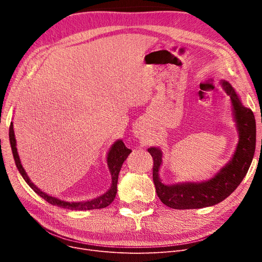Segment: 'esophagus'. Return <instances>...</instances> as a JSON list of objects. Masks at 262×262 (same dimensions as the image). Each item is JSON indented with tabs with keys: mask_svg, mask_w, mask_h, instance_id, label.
<instances>
[{
	"mask_svg": "<svg viewBox=\"0 0 262 262\" xmlns=\"http://www.w3.org/2000/svg\"><path fill=\"white\" fill-rule=\"evenodd\" d=\"M136 134H137V135H139V134H140V129H139V128L136 130Z\"/></svg>",
	"mask_w": 262,
	"mask_h": 262,
	"instance_id": "esophagus-1",
	"label": "esophagus"
}]
</instances>
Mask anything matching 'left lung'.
<instances>
[{
    "mask_svg": "<svg viewBox=\"0 0 262 262\" xmlns=\"http://www.w3.org/2000/svg\"><path fill=\"white\" fill-rule=\"evenodd\" d=\"M221 86L230 98L231 113L236 122L239 141L230 160L211 178L203 182L163 184L159 177L162 164V150L150 146L147 152L154 159L153 181L160 201L174 209H199L209 207L228 198L243 181L255 154L256 121L252 110L245 107L236 90L227 80Z\"/></svg>",
    "mask_w": 262,
    "mask_h": 262,
    "instance_id": "left-lung-1",
    "label": "left lung"
}]
</instances>
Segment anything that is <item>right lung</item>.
<instances>
[{"label": "right lung", "mask_w": 262, "mask_h": 262, "mask_svg": "<svg viewBox=\"0 0 262 262\" xmlns=\"http://www.w3.org/2000/svg\"><path fill=\"white\" fill-rule=\"evenodd\" d=\"M9 141H10V146L12 150V155L13 159H15L16 166L24 178V181L27 183L38 195H40L43 200H46L48 203L58 206V207L64 208V209H71V210H91V209H101L105 208L109 204H112L116 198L117 194V184H118V177L120 170L122 168L123 162L126 160L127 156L132 153V149L127 148L124 144V142L121 139H118L112 146H110L108 153H107V166L109 169L110 174H112V186L105 192V193L101 194L98 198H94L89 201H84V202H67L57 198H54L50 194H47L46 192L41 191L34 183H32L31 178L27 175L25 172L24 168L21 164V160L18 154L17 150V142L15 138V132H13V124L10 123V127H9Z\"/></svg>", "instance_id": "right-lung-1"}]
</instances>
